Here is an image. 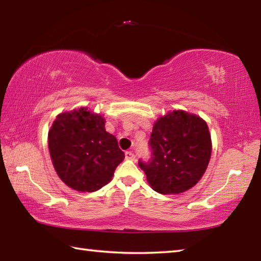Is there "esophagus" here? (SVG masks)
Instances as JSON below:
<instances>
[{"label":"esophagus","mask_w":261,"mask_h":261,"mask_svg":"<svg viewBox=\"0 0 261 261\" xmlns=\"http://www.w3.org/2000/svg\"><path fill=\"white\" fill-rule=\"evenodd\" d=\"M135 154L132 153L131 151H127V152H125V159L126 160H135Z\"/></svg>","instance_id":"34e87169"}]
</instances>
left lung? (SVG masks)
<instances>
[{
    "label": "left lung",
    "instance_id": "8db88e82",
    "mask_svg": "<svg viewBox=\"0 0 261 261\" xmlns=\"http://www.w3.org/2000/svg\"><path fill=\"white\" fill-rule=\"evenodd\" d=\"M153 156L139 161L151 188L162 194L188 191L205 174L212 154L207 123L185 110H173L159 117L149 139Z\"/></svg>",
    "mask_w": 261,
    "mask_h": 261
}]
</instances>
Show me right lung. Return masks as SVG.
<instances>
[{
  "label": "right lung",
  "mask_w": 261,
  "mask_h": 261,
  "mask_svg": "<svg viewBox=\"0 0 261 261\" xmlns=\"http://www.w3.org/2000/svg\"><path fill=\"white\" fill-rule=\"evenodd\" d=\"M102 115L87 107L61 113L48 131V147L56 174L79 192H94L112 180L124 159Z\"/></svg>",
  "instance_id": "obj_1"
}]
</instances>
